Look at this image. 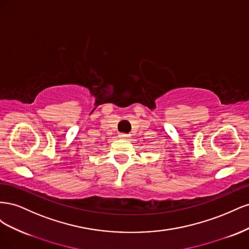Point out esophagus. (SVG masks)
Masks as SVG:
<instances>
[{"mask_svg": "<svg viewBox=\"0 0 249 249\" xmlns=\"http://www.w3.org/2000/svg\"><path fill=\"white\" fill-rule=\"evenodd\" d=\"M118 137L122 138V139H126V138L130 137V135L129 134H125V133H120Z\"/></svg>", "mask_w": 249, "mask_h": 249, "instance_id": "esophagus-1", "label": "esophagus"}]
</instances>
